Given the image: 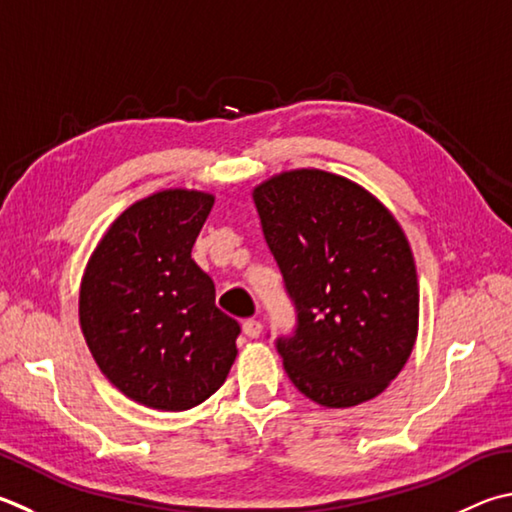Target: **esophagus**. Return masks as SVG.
I'll list each match as a JSON object with an SVG mask.
<instances>
[{"mask_svg":"<svg viewBox=\"0 0 512 512\" xmlns=\"http://www.w3.org/2000/svg\"><path fill=\"white\" fill-rule=\"evenodd\" d=\"M262 322H259V320H246L244 322V333H246V336L248 338H259V336H262Z\"/></svg>","mask_w":512,"mask_h":512,"instance_id":"obj_1","label":"esophagus"}]
</instances>
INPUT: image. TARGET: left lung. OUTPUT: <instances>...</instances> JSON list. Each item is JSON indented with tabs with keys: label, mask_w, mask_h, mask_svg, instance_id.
Here are the masks:
<instances>
[{
	"label": "left lung",
	"mask_w": 512,
	"mask_h": 512,
	"mask_svg": "<svg viewBox=\"0 0 512 512\" xmlns=\"http://www.w3.org/2000/svg\"><path fill=\"white\" fill-rule=\"evenodd\" d=\"M266 244L297 311L277 338L291 383L353 407L401 374L418 333V277L401 224L362 185L313 167L253 190Z\"/></svg>",
	"instance_id": "8db88e82"
}]
</instances>
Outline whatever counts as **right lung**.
<instances>
[{
    "mask_svg": "<svg viewBox=\"0 0 512 512\" xmlns=\"http://www.w3.org/2000/svg\"><path fill=\"white\" fill-rule=\"evenodd\" d=\"M215 197L161 190L107 228L80 282V329L102 374L134 403L183 412L224 385L239 324L217 309L192 246Z\"/></svg>",
    "mask_w": 512,
    "mask_h": 512,
    "instance_id": "right-lung-1",
    "label": "right lung"
}]
</instances>
